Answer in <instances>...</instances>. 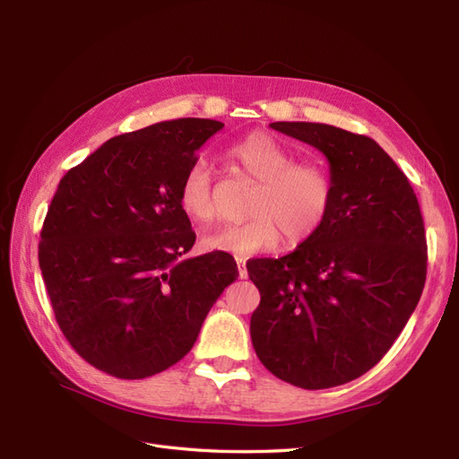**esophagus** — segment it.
Segmentation results:
<instances>
[{
    "label": "esophagus",
    "instance_id": "34e87169",
    "mask_svg": "<svg viewBox=\"0 0 459 459\" xmlns=\"http://www.w3.org/2000/svg\"><path fill=\"white\" fill-rule=\"evenodd\" d=\"M235 260H238L239 277H241V280H247V275H248V272H247V260H245L243 256H238V258H235Z\"/></svg>",
    "mask_w": 459,
    "mask_h": 459
}]
</instances>
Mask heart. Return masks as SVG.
<instances>
[{"instance_id":"b5f03b06","label":"heart","mask_w":459,"mask_h":459,"mask_svg":"<svg viewBox=\"0 0 459 459\" xmlns=\"http://www.w3.org/2000/svg\"><path fill=\"white\" fill-rule=\"evenodd\" d=\"M226 157L258 184L248 203L251 218L208 233L203 239L208 251L238 256L268 253L280 245L281 231L290 243H300L324 226L333 204V179L325 166L295 162L293 151L266 132H253L233 142ZM178 203L195 224H208L214 218L211 174L203 162L186 172Z\"/></svg>"}]
</instances>
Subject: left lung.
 I'll return each instance as SVG.
<instances>
[{"mask_svg": "<svg viewBox=\"0 0 459 459\" xmlns=\"http://www.w3.org/2000/svg\"><path fill=\"white\" fill-rule=\"evenodd\" d=\"M270 128L324 152L333 204L293 253L247 262L260 290L253 346L281 381L308 391L344 385L379 362L418 307L427 275L420 203L368 135L319 122Z\"/></svg>", "mask_w": 459, "mask_h": 459, "instance_id": "obj_1", "label": "left lung"}]
</instances>
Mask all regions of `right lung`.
<instances>
[{"instance_id": "add662e5", "label": "right lung", "mask_w": 459, "mask_h": 459, "mask_svg": "<svg viewBox=\"0 0 459 459\" xmlns=\"http://www.w3.org/2000/svg\"><path fill=\"white\" fill-rule=\"evenodd\" d=\"M221 128L178 118L110 137L55 191L39 233L41 277L66 341L113 377L145 379L179 362L238 280L228 253L182 258L195 233L179 187Z\"/></svg>"}]
</instances>
